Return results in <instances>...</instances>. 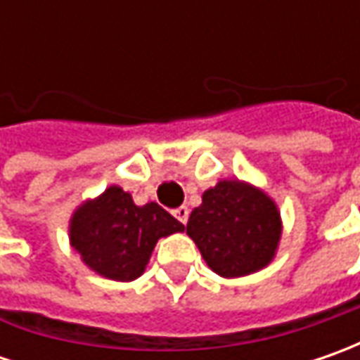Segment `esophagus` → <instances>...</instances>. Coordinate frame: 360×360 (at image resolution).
<instances>
[{
    "label": "esophagus",
    "instance_id": "obj_1",
    "mask_svg": "<svg viewBox=\"0 0 360 360\" xmlns=\"http://www.w3.org/2000/svg\"><path fill=\"white\" fill-rule=\"evenodd\" d=\"M172 214L176 216V218H178V220H180L182 224H186V222H188V216H190V210H188L186 206H178V208L174 210Z\"/></svg>",
    "mask_w": 360,
    "mask_h": 360
}]
</instances>
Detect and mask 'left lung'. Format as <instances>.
Returning <instances> with one entry per match:
<instances>
[{"label": "left lung", "mask_w": 360, "mask_h": 360, "mask_svg": "<svg viewBox=\"0 0 360 360\" xmlns=\"http://www.w3.org/2000/svg\"><path fill=\"white\" fill-rule=\"evenodd\" d=\"M186 232L216 274L246 276L272 260L281 240V214L264 192L222 180L202 194Z\"/></svg>", "instance_id": "obj_1"}]
</instances>
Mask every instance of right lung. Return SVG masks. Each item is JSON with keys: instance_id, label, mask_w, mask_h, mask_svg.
Wrapping results in <instances>:
<instances>
[{"instance_id": "obj_1", "label": "right lung", "mask_w": 360, "mask_h": 360, "mask_svg": "<svg viewBox=\"0 0 360 360\" xmlns=\"http://www.w3.org/2000/svg\"><path fill=\"white\" fill-rule=\"evenodd\" d=\"M182 230L184 224L160 204L136 206L128 192L110 186L100 198L77 208L70 240L91 270L128 283L144 272L158 238Z\"/></svg>"}]
</instances>
